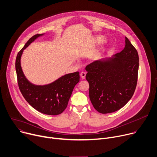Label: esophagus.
<instances>
[{"mask_svg": "<svg viewBox=\"0 0 157 157\" xmlns=\"http://www.w3.org/2000/svg\"><path fill=\"white\" fill-rule=\"evenodd\" d=\"M80 76H81V78L82 79H85V77H86V73L81 72V74H80Z\"/></svg>", "mask_w": 157, "mask_h": 157, "instance_id": "1", "label": "esophagus"}]
</instances>
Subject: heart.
I'll return each instance as SVG.
<instances>
[{
  "label": "heart",
  "instance_id": "heart-1",
  "mask_svg": "<svg viewBox=\"0 0 157 157\" xmlns=\"http://www.w3.org/2000/svg\"><path fill=\"white\" fill-rule=\"evenodd\" d=\"M105 40H106V37L105 36H97L93 39L92 42L90 44V46L93 48L94 45L103 43V42H104ZM104 51H105V49L103 48H100V49L95 50L94 52H93V53L91 54V58L93 60H98L99 59H100L104 53Z\"/></svg>",
  "mask_w": 157,
  "mask_h": 157
}]
</instances>
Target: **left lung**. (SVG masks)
Instances as JSON below:
<instances>
[{
  "label": "left lung",
  "instance_id": "1",
  "mask_svg": "<svg viewBox=\"0 0 157 157\" xmlns=\"http://www.w3.org/2000/svg\"><path fill=\"white\" fill-rule=\"evenodd\" d=\"M138 67V52L127 37L120 52L86 67L90 99L96 110L113 113L129 101L136 88Z\"/></svg>",
  "mask_w": 157,
  "mask_h": 157
}]
</instances>
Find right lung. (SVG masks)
Here are the masks:
<instances>
[{
  "instance_id": "right-lung-1",
  "label": "right lung",
  "mask_w": 157,
  "mask_h": 157,
  "mask_svg": "<svg viewBox=\"0 0 157 157\" xmlns=\"http://www.w3.org/2000/svg\"><path fill=\"white\" fill-rule=\"evenodd\" d=\"M43 35L44 34H38L33 36L17 54L16 60L17 82L22 94L33 108L46 115H58L66 108L73 90L79 81V73L77 71L64 75L44 85L34 84L26 78L21 63L23 51L36 39Z\"/></svg>"
}]
</instances>
